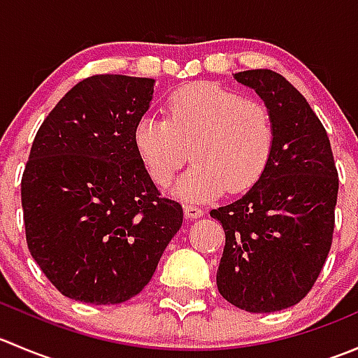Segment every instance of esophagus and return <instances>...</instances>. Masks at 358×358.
Here are the masks:
<instances>
[{
	"mask_svg": "<svg viewBox=\"0 0 358 358\" xmlns=\"http://www.w3.org/2000/svg\"><path fill=\"white\" fill-rule=\"evenodd\" d=\"M183 211H185V216L187 218H190V220H196V218H201L202 216V209L199 208V206H196V204H185L183 206Z\"/></svg>",
	"mask_w": 358,
	"mask_h": 358,
	"instance_id": "obj_1",
	"label": "esophagus"
}]
</instances>
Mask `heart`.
Returning <instances> with one entry per match:
<instances>
[{
  "instance_id": "1",
  "label": "heart",
  "mask_w": 358,
  "mask_h": 358,
  "mask_svg": "<svg viewBox=\"0 0 358 358\" xmlns=\"http://www.w3.org/2000/svg\"><path fill=\"white\" fill-rule=\"evenodd\" d=\"M166 119L143 115L133 142L150 178L168 185L189 159L194 166L173 194L185 201L251 189L268 166L275 147L272 112L259 100L213 83L180 86L166 100Z\"/></svg>"
}]
</instances>
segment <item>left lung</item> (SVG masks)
Listing matches in <instances>:
<instances>
[{
    "label": "left lung",
    "mask_w": 358,
    "mask_h": 358,
    "mask_svg": "<svg viewBox=\"0 0 358 358\" xmlns=\"http://www.w3.org/2000/svg\"><path fill=\"white\" fill-rule=\"evenodd\" d=\"M236 79L272 112L275 147L248 194L209 213L225 230L216 284L237 308L268 313L315 284L333 244L339 178L326 128L286 78L252 69Z\"/></svg>",
    "instance_id": "1"
}]
</instances>
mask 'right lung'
Wrapping results in <instances>:
<instances>
[{"mask_svg":"<svg viewBox=\"0 0 358 358\" xmlns=\"http://www.w3.org/2000/svg\"><path fill=\"white\" fill-rule=\"evenodd\" d=\"M154 79L96 74L46 115L25 164V241L64 296L117 305L152 279L180 230V202L161 196L133 142Z\"/></svg>","mask_w":358,"mask_h":358,"instance_id":"right-lung-1","label":"right lung"}]
</instances>
